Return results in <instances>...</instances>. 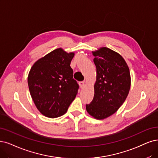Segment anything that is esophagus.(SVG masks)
Masks as SVG:
<instances>
[{"label":"esophagus","mask_w":158,"mask_h":158,"mask_svg":"<svg viewBox=\"0 0 158 158\" xmlns=\"http://www.w3.org/2000/svg\"><path fill=\"white\" fill-rule=\"evenodd\" d=\"M79 85L80 88L83 89V88H84V86H85V81H80V82L79 83Z\"/></svg>","instance_id":"1"}]
</instances>
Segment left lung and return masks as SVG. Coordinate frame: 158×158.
I'll return each instance as SVG.
<instances>
[{
  "mask_svg": "<svg viewBox=\"0 0 158 158\" xmlns=\"http://www.w3.org/2000/svg\"><path fill=\"white\" fill-rule=\"evenodd\" d=\"M92 54L97 75L94 98L86 109L94 118L102 120L123 104L130 89L131 77L126 61L118 52L104 47Z\"/></svg>",
  "mask_w": 158,
  "mask_h": 158,
  "instance_id": "obj_1",
  "label": "left lung"
}]
</instances>
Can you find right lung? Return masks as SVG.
<instances>
[{
	"mask_svg": "<svg viewBox=\"0 0 158 158\" xmlns=\"http://www.w3.org/2000/svg\"><path fill=\"white\" fill-rule=\"evenodd\" d=\"M73 56L74 52L56 49L35 62L28 73V85L33 102L47 117L65 114L77 94L79 85L70 67Z\"/></svg>",
	"mask_w": 158,
	"mask_h": 158,
	"instance_id": "right-lung-1",
	"label": "right lung"
}]
</instances>
